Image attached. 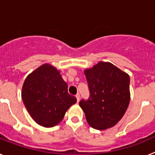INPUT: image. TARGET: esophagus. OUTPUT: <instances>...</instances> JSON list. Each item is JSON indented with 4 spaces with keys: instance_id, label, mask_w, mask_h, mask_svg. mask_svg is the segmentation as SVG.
<instances>
[{
    "instance_id": "esophagus-1",
    "label": "esophagus",
    "mask_w": 155,
    "mask_h": 155,
    "mask_svg": "<svg viewBox=\"0 0 155 155\" xmlns=\"http://www.w3.org/2000/svg\"><path fill=\"white\" fill-rule=\"evenodd\" d=\"M76 98H77V101H78V102L79 101H80V94H77Z\"/></svg>"
}]
</instances>
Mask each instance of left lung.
I'll use <instances>...</instances> for the list:
<instances>
[{
	"instance_id": "8db88e82",
	"label": "left lung",
	"mask_w": 155,
	"mask_h": 155,
	"mask_svg": "<svg viewBox=\"0 0 155 155\" xmlns=\"http://www.w3.org/2000/svg\"><path fill=\"white\" fill-rule=\"evenodd\" d=\"M89 87L88 100L79 102L87 124L99 130L114 127L128 108L130 76L109 62L99 61L84 71Z\"/></svg>"
}]
</instances>
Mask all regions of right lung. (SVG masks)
<instances>
[{
	"label": "right lung",
	"mask_w": 155,
	"mask_h": 155,
	"mask_svg": "<svg viewBox=\"0 0 155 155\" xmlns=\"http://www.w3.org/2000/svg\"><path fill=\"white\" fill-rule=\"evenodd\" d=\"M21 98L28 113L39 125L53 127L61 123L68 109L77 102L68 93L60 71L44 64L27 76Z\"/></svg>",
	"instance_id": "right-lung-1"
}]
</instances>
